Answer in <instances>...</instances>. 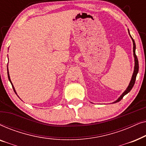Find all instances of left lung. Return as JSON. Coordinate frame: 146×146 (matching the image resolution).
Wrapping results in <instances>:
<instances>
[{"label": "left lung", "instance_id": "1", "mask_svg": "<svg viewBox=\"0 0 146 146\" xmlns=\"http://www.w3.org/2000/svg\"><path fill=\"white\" fill-rule=\"evenodd\" d=\"M128 32H129V30H128ZM129 36H131L130 34H129ZM131 40H132L133 41V56H134V61H135V66H134V70H133V75H132V77H131V81L130 82L129 84V86H127V89L125 90L124 91V92H123L122 94H121L120 96L118 99L116 101H115L113 103H116L117 102H119L121 100V99L123 98V97L124 96L125 94H127V93H129V92L131 89H132V88L133 86V85H134L135 84V79H136V76L137 74V73H138V70H139V64H138V60H137V56L135 54V41L132 38V37L131 36Z\"/></svg>", "mask_w": 146, "mask_h": 146}]
</instances>
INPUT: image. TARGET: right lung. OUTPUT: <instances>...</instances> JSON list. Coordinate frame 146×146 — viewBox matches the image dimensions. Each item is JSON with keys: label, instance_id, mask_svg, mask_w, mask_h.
Returning <instances> with one entry per match:
<instances>
[{"label": "right lung", "instance_id": "obj_1", "mask_svg": "<svg viewBox=\"0 0 146 146\" xmlns=\"http://www.w3.org/2000/svg\"><path fill=\"white\" fill-rule=\"evenodd\" d=\"M7 73H8V78H9V81L11 82V84H12V86H13V90H14V91H15V92L16 94H17V92H16V91H15V88H14L13 85V84H12V82H11V78H10V76H9V70H8V67H7Z\"/></svg>", "mask_w": 146, "mask_h": 146}]
</instances>
